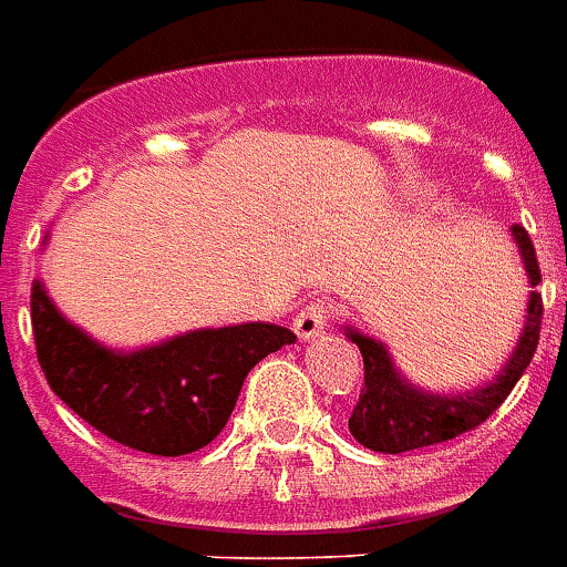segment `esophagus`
<instances>
[{
	"instance_id": "34e87169",
	"label": "esophagus",
	"mask_w": 567,
	"mask_h": 567,
	"mask_svg": "<svg viewBox=\"0 0 567 567\" xmlns=\"http://www.w3.org/2000/svg\"><path fill=\"white\" fill-rule=\"evenodd\" d=\"M329 320H332V305L323 302V299H315L292 317V329H296L299 339H315L329 327Z\"/></svg>"
}]
</instances>
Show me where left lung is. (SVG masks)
<instances>
[{
  "mask_svg": "<svg viewBox=\"0 0 567 567\" xmlns=\"http://www.w3.org/2000/svg\"><path fill=\"white\" fill-rule=\"evenodd\" d=\"M513 238L519 244L532 287H537L540 268H537L532 238L522 226H513ZM540 317H544V299H540V292L532 290L528 323L522 329L519 348L509 357L507 369L488 388L467 393V396L421 393L419 388H412L400 379V372L393 369L391 357L379 341L348 329L351 341L363 354V391H360V400H357L354 412L348 419V427L354 433L357 443L367 445L372 452L400 455V452L455 440L461 433L480 427L497 405L507 400L509 391L516 388V381L522 379V372L532 363L537 339H540Z\"/></svg>",
  "mask_w": 567,
  "mask_h": 567,
  "instance_id": "obj_1",
  "label": "left lung"
}]
</instances>
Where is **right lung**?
<instances>
[{"mask_svg": "<svg viewBox=\"0 0 567 567\" xmlns=\"http://www.w3.org/2000/svg\"><path fill=\"white\" fill-rule=\"evenodd\" d=\"M39 367L51 391L94 431L148 455H188L216 440L240 384L262 357L292 344L287 327L200 329L136 354H115L66 323L33 284Z\"/></svg>", "mask_w": 567, "mask_h": 567, "instance_id": "obj_1", "label": "right lung"}]
</instances>
